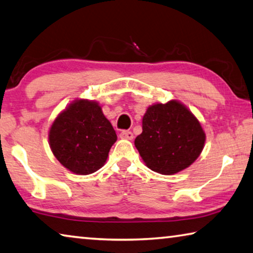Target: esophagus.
Here are the masks:
<instances>
[{
	"label": "esophagus",
	"mask_w": 253,
	"mask_h": 253,
	"mask_svg": "<svg viewBox=\"0 0 253 253\" xmlns=\"http://www.w3.org/2000/svg\"><path fill=\"white\" fill-rule=\"evenodd\" d=\"M120 138L121 139H126V140H132L133 139V133L131 131H122L120 133Z\"/></svg>",
	"instance_id": "obj_1"
}]
</instances>
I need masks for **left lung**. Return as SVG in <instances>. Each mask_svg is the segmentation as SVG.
<instances>
[{
  "mask_svg": "<svg viewBox=\"0 0 253 253\" xmlns=\"http://www.w3.org/2000/svg\"><path fill=\"white\" fill-rule=\"evenodd\" d=\"M205 132L200 121L177 99L156 103L142 118V133L134 146L148 168L173 175L189 167L203 151Z\"/></svg>",
  "mask_w": 253,
  "mask_h": 253,
  "instance_id": "8db88e82",
  "label": "left lung"
}]
</instances>
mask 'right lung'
I'll use <instances>...</instances> for the list:
<instances>
[{"mask_svg": "<svg viewBox=\"0 0 253 253\" xmlns=\"http://www.w3.org/2000/svg\"><path fill=\"white\" fill-rule=\"evenodd\" d=\"M48 136L53 156L77 175L102 168L118 139L98 103L84 98L75 99L58 114Z\"/></svg>", "mask_w": 253, "mask_h": 253, "instance_id": "1", "label": "right lung"}]
</instances>
